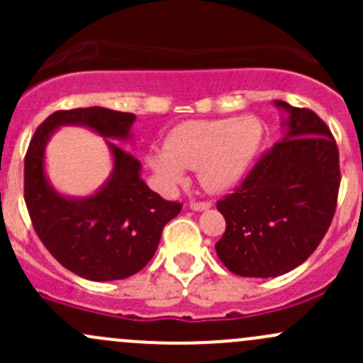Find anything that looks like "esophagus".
<instances>
[{
    "instance_id": "34e87169",
    "label": "esophagus",
    "mask_w": 363,
    "mask_h": 363,
    "mask_svg": "<svg viewBox=\"0 0 363 363\" xmlns=\"http://www.w3.org/2000/svg\"><path fill=\"white\" fill-rule=\"evenodd\" d=\"M211 207L208 202H191V208L193 211H205V208Z\"/></svg>"
}]
</instances>
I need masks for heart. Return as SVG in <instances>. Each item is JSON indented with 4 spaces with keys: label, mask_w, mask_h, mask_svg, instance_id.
Returning a JSON list of instances; mask_svg holds the SVG:
<instances>
[{
    "label": "heart",
    "mask_w": 363,
    "mask_h": 363,
    "mask_svg": "<svg viewBox=\"0 0 363 363\" xmlns=\"http://www.w3.org/2000/svg\"><path fill=\"white\" fill-rule=\"evenodd\" d=\"M263 140L256 117H221L182 123L164 142L167 155L151 156V164L167 188L186 181L182 168L199 170L208 191H225L246 175Z\"/></svg>",
    "instance_id": "1"
}]
</instances>
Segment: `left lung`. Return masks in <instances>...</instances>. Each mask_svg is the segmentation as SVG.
Wrapping results in <instances>:
<instances>
[{
    "instance_id": "8db88e82",
    "label": "left lung",
    "mask_w": 363,
    "mask_h": 363,
    "mask_svg": "<svg viewBox=\"0 0 363 363\" xmlns=\"http://www.w3.org/2000/svg\"><path fill=\"white\" fill-rule=\"evenodd\" d=\"M276 105L290 113L286 137L216 203L226 221L216 252L242 277H277L306 262L337 207L339 149L330 128L309 108Z\"/></svg>"
}]
</instances>
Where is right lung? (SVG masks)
<instances>
[{"instance_id":"add662e5","label":"right lung","mask_w":363,"mask_h":363,"mask_svg":"<svg viewBox=\"0 0 363 363\" xmlns=\"http://www.w3.org/2000/svg\"><path fill=\"white\" fill-rule=\"evenodd\" d=\"M135 113L104 107L50 113L33 135L24 158V200L31 225L47 251L69 272L91 281L124 279L155 256L161 232L181 212L140 179V161L108 142L111 181L89 199L57 195L43 174V149L61 124H84L104 137L128 138Z\"/></svg>"}]
</instances>
